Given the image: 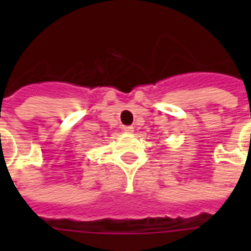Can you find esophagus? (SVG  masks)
<instances>
[{
    "mask_svg": "<svg viewBox=\"0 0 251 251\" xmlns=\"http://www.w3.org/2000/svg\"><path fill=\"white\" fill-rule=\"evenodd\" d=\"M122 130L127 134H131L134 131V127L133 126H122Z\"/></svg>",
    "mask_w": 251,
    "mask_h": 251,
    "instance_id": "34e87169",
    "label": "esophagus"
}]
</instances>
